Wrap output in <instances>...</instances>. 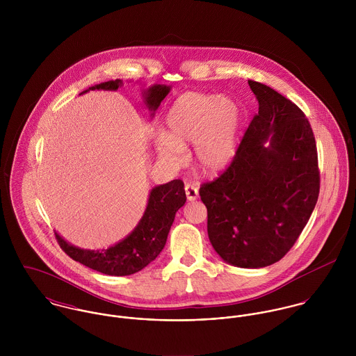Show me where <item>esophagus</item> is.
I'll list each match as a JSON object with an SVG mask.
<instances>
[{"mask_svg":"<svg viewBox=\"0 0 356 356\" xmlns=\"http://www.w3.org/2000/svg\"><path fill=\"white\" fill-rule=\"evenodd\" d=\"M185 193H186V199L189 202H195L199 197V189L195 185H186L185 186Z\"/></svg>","mask_w":356,"mask_h":356,"instance_id":"obj_1","label":"esophagus"}]
</instances>
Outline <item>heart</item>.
Returning a JSON list of instances; mask_svg holds the SVG:
<instances>
[{"instance_id":"b5f03b06","label":"heart","mask_w":356,"mask_h":356,"mask_svg":"<svg viewBox=\"0 0 356 356\" xmlns=\"http://www.w3.org/2000/svg\"><path fill=\"white\" fill-rule=\"evenodd\" d=\"M164 124V134L156 140V151L172 165L184 164L185 149L196 145L199 170L205 175H218L237 154L241 115L230 99L185 93L170 106Z\"/></svg>"}]
</instances>
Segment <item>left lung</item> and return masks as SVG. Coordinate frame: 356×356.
Wrapping results in <instances>:
<instances>
[{
    "label": "left lung",
    "mask_w": 356,
    "mask_h": 356,
    "mask_svg": "<svg viewBox=\"0 0 356 356\" xmlns=\"http://www.w3.org/2000/svg\"><path fill=\"white\" fill-rule=\"evenodd\" d=\"M259 112L233 163L200 188L209 241L225 261L260 268L282 259L303 232L319 195L312 129L302 109L248 81Z\"/></svg>",
    "instance_id": "left-lung-1"
}]
</instances>
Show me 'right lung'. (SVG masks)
Masks as SVG:
<instances>
[{
    "instance_id": "right-lung-1",
    "label": "right lung",
    "mask_w": 356,
    "mask_h": 356,
    "mask_svg": "<svg viewBox=\"0 0 356 356\" xmlns=\"http://www.w3.org/2000/svg\"><path fill=\"white\" fill-rule=\"evenodd\" d=\"M122 85L120 79H115L92 86L81 95L89 90H118ZM170 90L171 88L165 85H153L143 90L144 102L151 111V116ZM185 202L186 195L181 179L154 186L149 193L145 212L134 230L118 244L102 251L78 248L57 233L56 238L65 254L89 268L106 275H130L147 267L161 252L175 213Z\"/></svg>"
}]
</instances>
